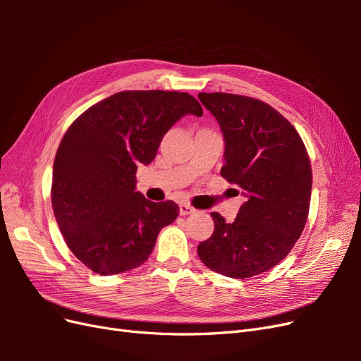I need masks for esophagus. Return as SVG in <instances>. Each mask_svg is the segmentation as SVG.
<instances>
[{"instance_id": "1", "label": "esophagus", "mask_w": 361, "mask_h": 361, "mask_svg": "<svg viewBox=\"0 0 361 361\" xmlns=\"http://www.w3.org/2000/svg\"><path fill=\"white\" fill-rule=\"evenodd\" d=\"M179 212H180V215H191V214L195 212V209L192 206H190L188 203H180L179 204Z\"/></svg>"}]
</instances>
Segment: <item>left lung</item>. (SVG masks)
Instances as JSON below:
<instances>
[{
	"instance_id": "8db88e82",
	"label": "left lung",
	"mask_w": 361,
	"mask_h": 361,
	"mask_svg": "<svg viewBox=\"0 0 361 361\" xmlns=\"http://www.w3.org/2000/svg\"><path fill=\"white\" fill-rule=\"evenodd\" d=\"M224 135L221 176L244 191L233 223L212 212L209 239L197 253L212 271L232 279L262 274L288 256L307 221L312 167L289 120L255 97L199 93Z\"/></svg>"
}]
</instances>
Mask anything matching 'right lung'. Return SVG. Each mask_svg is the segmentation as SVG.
<instances>
[{"label": "right lung", "mask_w": 361, "mask_h": 361, "mask_svg": "<svg viewBox=\"0 0 361 361\" xmlns=\"http://www.w3.org/2000/svg\"><path fill=\"white\" fill-rule=\"evenodd\" d=\"M185 114H203L188 93L126 90L90 106L64 134L54 159L52 209L72 253L96 274L145 264L161 228L178 218L174 202L135 191V173Z\"/></svg>", "instance_id": "add662e5"}]
</instances>
